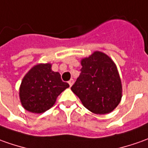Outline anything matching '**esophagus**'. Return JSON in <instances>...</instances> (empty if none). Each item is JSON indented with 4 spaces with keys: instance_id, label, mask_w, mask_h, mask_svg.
I'll return each instance as SVG.
<instances>
[{
    "instance_id": "1",
    "label": "esophagus",
    "mask_w": 148,
    "mask_h": 148,
    "mask_svg": "<svg viewBox=\"0 0 148 148\" xmlns=\"http://www.w3.org/2000/svg\"><path fill=\"white\" fill-rule=\"evenodd\" d=\"M69 84H70V86L71 87L72 85H73V83H74V79H70V81H69Z\"/></svg>"
}]
</instances>
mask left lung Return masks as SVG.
<instances>
[{
  "label": "left lung",
  "instance_id": "left-lung-1",
  "mask_svg": "<svg viewBox=\"0 0 148 148\" xmlns=\"http://www.w3.org/2000/svg\"><path fill=\"white\" fill-rule=\"evenodd\" d=\"M79 77L71 90L83 106L95 114L112 112L121 99L122 87L115 63L108 55L94 52L81 61Z\"/></svg>",
  "mask_w": 148,
  "mask_h": 148
}]
</instances>
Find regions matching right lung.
<instances>
[{
    "instance_id": "add662e5",
    "label": "right lung",
    "mask_w": 148,
    "mask_h": 148,
    "mask_svg": "<svg viewBox=\"0 0 148 148\" xmlns=\"http://www.w3.org/2000/svg\"><path fill=\"white\" fill-rule=\"evenodd\" d=\"M52 65L39 64L24 76L19 89L23 108L29 112L42 113L52 108L57 96L70 87L61 74L52 70Z\"/></svg>"
}]
</instances>
